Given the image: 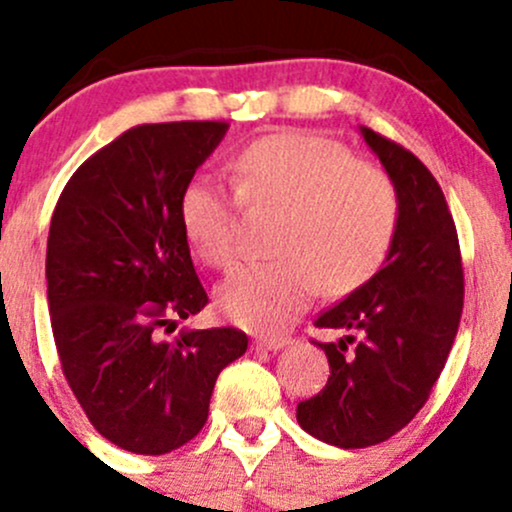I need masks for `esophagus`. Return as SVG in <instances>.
<instances>
[{
    "label": "esophagus",
    "mask_w": 512,
    "mask_h": 512,
    "mask_svg": "<svg viewBox=\"0 0 512 512\" xmlns=\"http://www.w3.org/2000/svg\"><path fill=\"white\" fill-rule=\"evenodd\" d=\"M286 342H289L286 338H257V340H255V350L277 352V350H282Z\"/></svg>",
    "instance_id": "34e87169"
}]
</instances>
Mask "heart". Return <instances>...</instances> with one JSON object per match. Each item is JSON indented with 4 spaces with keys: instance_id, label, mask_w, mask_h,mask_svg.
I'll use <instances>...</instances> for the list:
<instances>
[{
    "instance_id": "heart-1",
    "label": "heart",
    "mask_w": 512,
    "mask_h": 512,
    "mask_svg": "<svg viewBox=\"0 0 512 512\" xmlns=\"http://www.w3.org/2000/svg\"><path fill=\"white\" fill-rule=\"evenodd\" d=\"M245 206L282 209L274 260L243 262L218 286L216 303L250 330H284L320 286L345 294L367 282L389 255L398 228L391 179L320 136L277 133L255 140L233 162ZM223 179L196 174L179 194V223L201 262L226 267L238 243V201Z\"/></svg>"
}]
</instances>
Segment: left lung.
I'll return each instance as SVG.
<instances>
[{"label":"left lung","instance_id":"1","mask_svg":"<svg viewBox=\"0 0 512 512\" xmlns=\"http://www.w3.org/2000/svg\"><path fill=\"white\" fill-rule=\"evenodd\" d=\"M359 133L396 187L398 228L379 272L316 318L342 338L316 342L328 384L296 408L308 435L342 449L379 445L411 423L445 369L464 306L457 228L437 179L393 140Z\"/></svg>","mask_w":512,"mask_h":512}]
</instances>
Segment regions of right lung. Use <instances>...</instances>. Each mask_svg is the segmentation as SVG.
I'll use <instances>...</instances> for the list:
<instances>
[{
  "mask_svg": "<svg viewBox=\"0 0 512 512\" xmlns=\"http://www.w3.org/2000/svg\"><path fill=\"white\" fill-rule=\"evenodd\" d=\"M226 131L223 121L131 128L82 162L50 218L48 311L63 374L89 423L126 452L187 445L218 374L247 350L235 328L160 333L209 303L179 194Z\"/></svg>",
  "mask_w": 512,
  "mask_h": 512,
  "instance_id": "add662e5",
  "label": "right lung"
}]
</instances>
